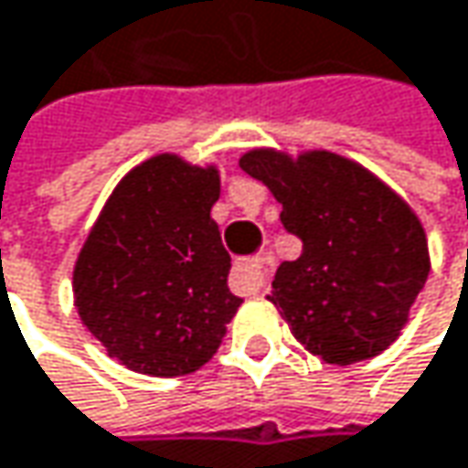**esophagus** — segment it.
Instances as JSON below:
<instances>
[{
    "label": "esophagus",
    "mask_w": 468,
    "mask_h": 468,
    "mask_svg": "<svg viewBox=\"0 0 468 468\" xmlns=\"http://www.w3.org/2000/svg\"><path fill=\"white\" fill-rule=\"evenodd\" d=\"M233 283H238L240 289L262 292L268 286V260L265 257H257V260L235 262Z\"/></svg>",
    "instance_id": "34e87169"
}]
</instances>
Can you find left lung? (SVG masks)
<instances>
[{
  "label": "left lung",
  "instance_id": "8db88e82",
  "mask_svg": "<svg viewBox=\"0 0 468 468\" xmlns=\"http://www.w3.org/2000/svg\"><path fill=\"white\" fill-rule=\"evenodd\" d=\"M238 165L273 192L283 228L303 240V254L281 262L268 294L294 340L337 367L383 354L431 271L410 203L329 149L254 147Z\"/></svg>",
  "mask_w": 468,
  "mask_h": 468
}]
</instances>
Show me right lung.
I'll return each instance as SVG.
<instances>
[{"mask_svg": "<svg viewBox=\"0 0 468 468\" xmlns=\"http://www.w3.org/2000/svg\"><path fill=\"white\" fill-rule=\"evenodd\" d=\"M217 200V163L160 152L133 165L99 211L71 292L80 321L122 367L179 378L222 346L243 300L228 286Z\"/></svg>", "mask_w": 468, "mask_h": 468, "instance_id": "1", "label": "right lung"}]
</instances>
